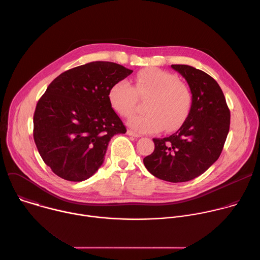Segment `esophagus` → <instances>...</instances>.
I'll use <instances>...</instances> for the list:
<instances>
[{
    "label": "esophagus",
    "mask_w": 260,
    "mask_h": 260,
    "mask_svg": "<svg viewBox=\"0 0 260 260\" xmlns=\"http://www.w3.org/2000/svg\"><path fill=\"white\" fill-rule=\"evenodd\" d=\"M126 134H127L128 136H132V137H135V138H140V137H141V135H139V134H137V133L131 131V129H128V131L126 132Z\"/></svg>",
    "instance_id": "1"
}]
</instances>
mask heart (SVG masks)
<instances>
[{
    "label": "heart",
    "instance_id": "heart-1",
    "mask_svg": "<svg viewBox=\"0 0 260 260\" xmlns=\"http://www.w3.org/2000/svg\"><path fill=\"white\" fill-rule=\"evenodd\" d=\"M138 98L148 99L144 110L147 113L133 115L127 124L141 134L178 128L187 117L191 95L172 73L154 68L141 70L135 79V85L120 80L111 86L109 103L120 116L131 115L137 106Z\"/></svg>",
    "mask_w": 260,
    "mask_h": 260
}]
</instances>
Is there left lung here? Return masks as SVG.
<instances>
[{"instance_id":"obj_1","label":"left lung","mask_w":260,"mask_h":260,"mask_svg":"<svg viewBox=\"0 0 260 260\" xmlns=\"http://www.w3.org/2000/svg\"><path fill=\"white\" fill-rule=\"evenodd\" d=\"M171 67L189 85L190 111L175 134L153 139L154 151L143 161L156 178L179 183L199 177L218 159L230 131L231 112L219 84L207 73L187 64Z\"/></svg>"}]
</instances>
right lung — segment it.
Listing matches in <instances>:
<instances>
[{"instance_id":"1","label":"right lung","mask_w":260,"mask_h":260,"mask_svg":"<svg viewBox=\"0 0 260 260\" xmlns=\"http://www.w3.org/2000/svg\"><path fill=\"white\" fill-rule=\"evenodd\" d=\"M132 73L115 62L91 61L49 84L36 106L34 140L55 175L80 182L101 168L111 138L126 133L108 93Z\"/></svg>"}]
</instances>
